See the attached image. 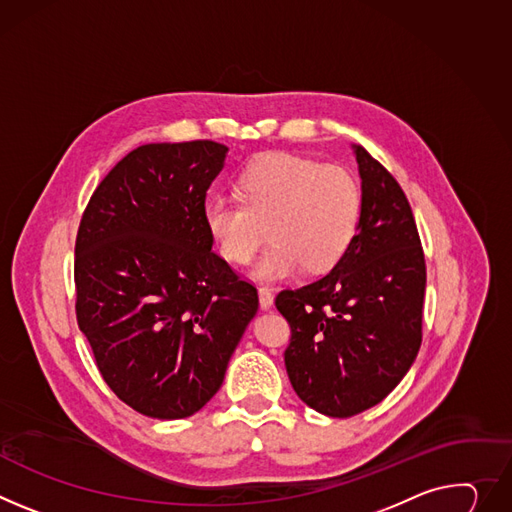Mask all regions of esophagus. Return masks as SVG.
<instances>
[{
    "mask_svg": "<svg viewBox=\"0 0 512 512\" xmlns=\"http://www.w3.org/2000/svg\"><path fill=\"white\" fill-rule=\"evenodd\" d=\"M259 306L261 310H269L273 306V292L269 288H259Z\"/></svg>",
    "mask_w": 512,
    "mask_h": 512,
    "instance_id": "esophagus-1",
    "label": "esophagus"
}]
</instances>
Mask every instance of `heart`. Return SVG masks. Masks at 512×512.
Here are the masks:
<instances>
[{
    "label": "heart",
    "instance_id": "obj_1",
    "mask_svg": "<svg viewBox=\"0 0 512 512\" xmlns=\"http://www.w3.org/2000/svg\"><path fill=\"white\" fill-rule=\"evenodd\" d=\"M239 196L214 194L202 216L218 253L243 265L253 259L269 224L273 241L251 273L261 282L331 269L349 249L361 214L355 177L339 165H320L290 153L257 159L239 177Z\"/></svg>",
    "mask_w": 512,
    "mask_h": 512
}]
</instances>
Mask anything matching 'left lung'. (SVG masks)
<instances>
[{
    "instance_id": "1",
    "label": "left lung",
    "mask_w": 512,
    "mask_h": 512,
    "mask_svg": "<svg viewBox=\"0 0 512 512\" xmlns=\"http://www.w3.org/2000/svg\"><path fill=\"white\" fill-rule=\"evenodd\" d=\"M361 177L357 232L320 280L277 294L290 322L286 369L304 404L347 418L382 402L423 341L425 255L398 181L353 145Z\"/></svg>"
}]
</instances>
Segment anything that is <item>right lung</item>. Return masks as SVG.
<instances>
[{"label": "right lung", "instance_id": "1", "mask_svg": "<svg viewBox=\"0 0 512 512\" xmlns=\"http://www.w3.org/2000/svg\"><path fill=\"white\" fill-rule=\"evenodd\" d=\"M228 147L155 143L91 196L75 243L77 322L102 378L136 412L175 421L222 386L257 290L212 253L202 208Z\"/></svg>", "mask_w": 512, "mask_h": 512}]
</instances>
